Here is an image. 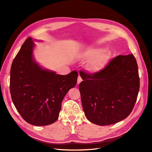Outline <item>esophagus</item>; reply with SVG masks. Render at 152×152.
<instances>
[{"label":"esophagus","mask_w":152,"mask_h":152,"mask_svg":"<svg viewBox=\"0 0 152 152\" xmlns=\"http://www.w3.org/2000/svg\"><path fill=\"white\" fill-rule=\"evenodd\" d=\"M82 78L80 77V75H79V77H78V79H77V84H79L80 83V82H82Z\"/></svg>","instance_id":"esophagus-1"}]
</instances>
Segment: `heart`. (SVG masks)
<instances>
[{
	"instance_id": "obj_1",
	"label": "heart",
	"mask_w": 152,
	"mask_h": 152,
	"mask_svg": "<svg viewBox=\"0 0 152 152\" xmlns=\"http://www.w3.org/2000/svg\"><path fill=\"white\" fill-rule=\"evenodd\" d=\"M80 58L89 61L87 70L93 73L101 71L107 66L110 59V54L104 53L102 48H94L87 49L80 54Z\"/></svg>"
}]
</instances>
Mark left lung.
I'll return each mask as SVG.
<instances>
[{
	"instance_id": "8db88e82",
	"label": "left lung",
	"mask_w": 152,
	"mask_h": 152,
	"mask_svg": "<svg viewBox=\"0 0 152 152\" xmlns=\"http://www.w3.org/2000/svg\"><path fill=\"white\" fill-rule=\"evenodd\" d=\"M80 73L83 81L79 91L87 120L107 126L129 115L140 90L138 67L134 55H118L93 74Z\"/></svg>"
}]
</instances>
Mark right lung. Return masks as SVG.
Listing matches in <instances>:
<instances>
[{
    "instance_id": "add662e5",
    "label": "right lung",
    "mask_w": 152,
    "mask_h": 152,
    "mask_svg": "<svg viewBox=\"0 0 152 152\" xmlns=\"http://www.w3.org/2000/svg\"><path fill=\"white\" fill-rule=\"evenodd\" d=\"M34 40L27 39L14 59L10 92L14 104L26 122L48 126L57 121L62 101L75 86L78 73L73 71L62 75L40 66L33 55Z\"/></svg>"
}]
</instances>
